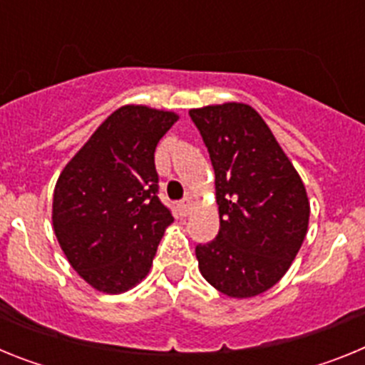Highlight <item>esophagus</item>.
Returning <instances> with one entry per match:
<instances>
[{
    "label": "esophagus",
    "instance_id": "34e87169",
    "mask_svg": "<svg viewBox=\"0 0 365 365\" xmlns=\"http://www.w3.org/2000/svg\"><path fill=\"white\" fill-rule=\"evenodd\" d=\"M190 201H182V202H179V205H177V208H179V212H180V215H188L190 214Z\"/></svg>",
    "mask_w": 365,
    "mask_h": 365
}]
</instances>
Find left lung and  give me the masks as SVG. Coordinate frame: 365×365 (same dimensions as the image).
<instances>
[{
    "label": "left lung",
    "mask_w": 365,
    "mask_h": 365,
    "mask_svg": "<svg viewBox=\"0 0 365 365\" xmlns=\"http://www.w3.org/2000/svg\"><path fill=\"white\" fill-rule=\"evenodd\" d=\"M210 153L219 234L197 245L202 278L230 298L269 291L307 235V190L267 122L248 104L190 109Z\"/></svg>",
    "instance_id": "1"
}]
</instances>
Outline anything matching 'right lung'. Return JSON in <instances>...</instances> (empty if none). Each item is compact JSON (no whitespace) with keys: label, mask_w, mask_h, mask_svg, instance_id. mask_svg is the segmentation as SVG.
<instances>
[{"label":"right lung","mask_w":365,"mask_h":365,"mask_svg":"<svg viewBox=\"0 0 365 365\" xmlns=\"http://www.w3.org/2000/svg\"><path fill=\"white\" fill-rule=\"evenodd\" d=\"M179 115L143 104L113 111L56 180L53 228L80 278L106 294L143 282L172 214L157 197L155 148Z\"/></svg>","instance_id":"right-lung-1"}]
</instances>
